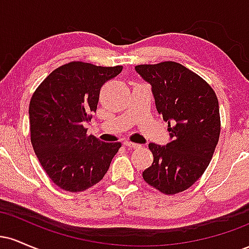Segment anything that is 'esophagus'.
<instances>
[{"label":"esophagus","instance_id":"1","mask_svg":"<svg viewBox=\"0 0 249 249\" xmlns=\"http://www.w3.org/2000/svg\"><path fill=\"white\" fill-rule=\"evenodd\" d=\"M124 145L126 147H130V148H139V147H141V145H139V144H136V142H132L130 141H125Z\"/></svg>","mask_w":249,"mask_h":249}]
</instances>
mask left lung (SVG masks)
<instances>
[{
	"label": "left lung",
	"mask_w": 249,
	"mask_h": 249,
	"mask_svg": "<svg viewBox=\"0 0 249 249\" xmlns=\"http://www.w3.org/2000/svg\"><path fill=\"white\" fill-rule=\"evenodd\" d=\"M136 70L152 85L157 110L171 136L166 146L148 144L153 162L142 178L173 196L192 186L210 165L221 130L218 97L205 79L180 63L141 64Z\"/></svg>",
	"instance_id": "obj_1"
}]
</instances>
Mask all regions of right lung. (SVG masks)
Masks as SVG:
<instances>
[{
    "label": "right lung",
    "instance_id": "obj_1",
    "mask_svg": "<svg viewBox=\"0 0 249 249\" xmlns=\"http://www.w3.org/2000/svg\"><path fill=\"white\" fill-rule=\"evenodd\" d=\"M122 65L73 61L61 65L36 89L29 105L30 141L43 170L68 192H83L104 178L121 142L88 136L103 85Z\"/></svg>",
    "mask_w": 249,
    "mask_h": 249
}]
</instances>
